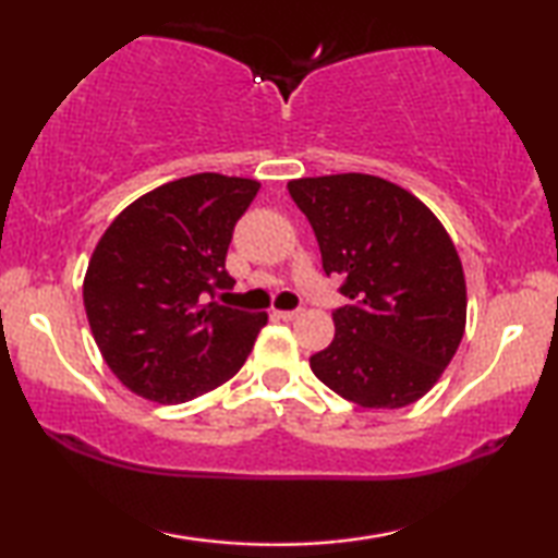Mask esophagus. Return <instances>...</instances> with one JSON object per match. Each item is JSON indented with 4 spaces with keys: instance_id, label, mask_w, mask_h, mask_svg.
<instances>
[{
    "instance_id": "1",
    "label": "esophagus",
    "mask_w": 558,
    "mask_h": 558,
    "mask_svg": "<svg viewBox=\"0 0 558 558\" xmlns=\"http://www.w3.org/2000/svg\"><path fill=\"white\" fill-rule=\"evenodd\" d=\"M276 315L278 319H286V323H290V319H295V317H300V310H276Z\"/></svg>"
}]
</instances>
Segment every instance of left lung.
<instances>
[{"mask_svg": "<svg viewBox=\"0 0 558 558\" xmlns=\"http://www.w3.org/2000/svg\"><path fill=\"white\" fill-rule=\"evenodd\" d=\"M317 235L327 276H342L335 339L310 356L319 381L364 409L426 396L465 332L468 292L448 231L426 204L372 174L288 182Z\"/></svg>", "mask_w": 558, "mask_h": 558, "instance_id": "1", "label": "left lung"}]
</instances>
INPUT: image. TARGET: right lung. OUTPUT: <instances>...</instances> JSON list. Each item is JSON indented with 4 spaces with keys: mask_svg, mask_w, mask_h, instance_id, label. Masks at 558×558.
<instances>
[{
    "mask_svg": "<svg viewBox=\"0 0 558 558\" xmlns=\"http://www.w3.org/2000/svg\"><path fill=\"white\" fill-rule=\"evenodd\" d=\"M258 189L216 172L182 177L140 196L102 233L83 305L102 359L132 393L184 403L248 359L268 315L206 300L233 288L226 253Z\"/></svg>",
    "mask_w": 558,
    "mask_h": 558,
    "instance_id": "obj_1",
    "label": "right lung"
}]
</instances>
